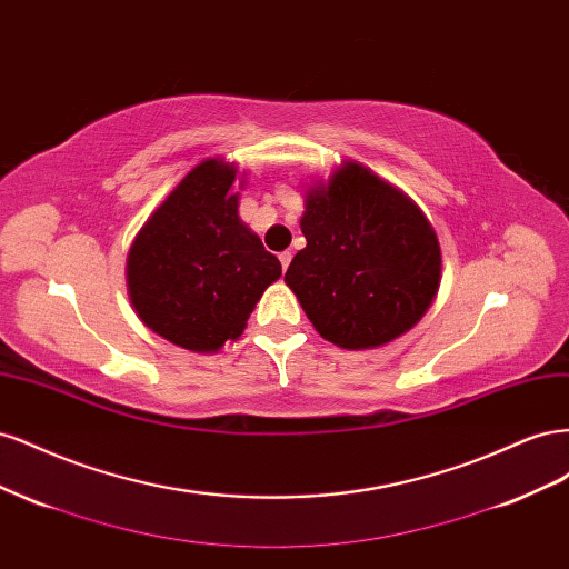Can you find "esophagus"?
Segmentation results:
<instances>
[{
  "label": "esophagus",
  "instance_id": "obj_1",
  "mask_svg": "<svg viewBox=\"0 0 569 569\" xmlns=\"http://www.w3.org/2000/svg\"><path fill=\"white\" fill-rule=\"evenodd\" d=\"M280 263H282V270L289 268V263H291V251H282V253H280Z\"/></svg>",
  "mask_w": 569,
  "mask_h": 569
}]
</instances>
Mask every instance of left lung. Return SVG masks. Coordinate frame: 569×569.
<instances>
[{"label": "left lung", "instance_id": "1", "mask_svg": "<svg viewBox=\"0 0 569 569\" xmlns=\"http://www.w3.org/2000/svg\"><path fill=\"white\" fill-rule=\"evenodd\" d=\"M306 247L284 272L318 335L341 349H377L416 327L437 299L441 247L399 187L341 161L303 189Z\"/></svg>", "mask_w": 569, "mask_h": 569}]
</instances>
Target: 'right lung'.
Masks as SVG:
<instances>
[{
    "instance_id": "add662e5",
    "label": "right lung",
    "mask_w": 569,
    "mask_h": 569,
    "mask_svg": "<svg viewBox=\"0 0 569 569\" xmlns=\"http://www.w3.org/2000/svg\"><path fill=\"white\" fill-rule=\"evenodd\" d=\"M247 176L226 159H203L170 189L134 234L128 297L151 332L194 353H218L247 330L282 266L239 218Z\"/></svg>"
}]
</instances>
